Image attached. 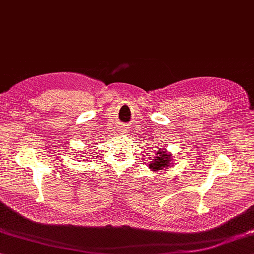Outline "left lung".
Returning <instances> with one entry per match:
<instances>
[{"mask_svg": "<svg viewBox=\"0 0 254 254\" xmlns=\"http://www.w3.org/2000/svg\"><path fill=\"white\" fill-rule=\"evenodd\" d=\"M173 164V155L165 148H159L154 155V159L149 163L148 167L153 172H159L164 168L170 167Z\"/></svg>", "mask_w": 254, "mask_h": 254, "instance_id": "1", "label": "left lung"}]
</instances>
